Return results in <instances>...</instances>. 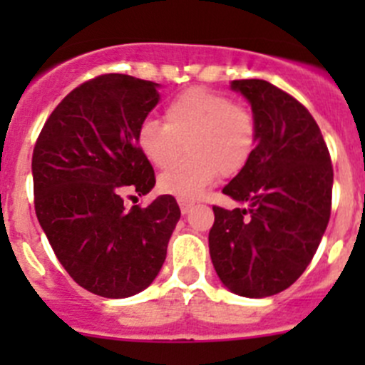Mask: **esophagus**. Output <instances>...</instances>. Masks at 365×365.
I'll return each mask as SVG.
<instances>
[{"label": "esophagus", "mask_w": 365, "mask_h": 365, "mask_svg": "<svg viewBox=\"0 0 365 365\" xmlns=\"http://www.w3.org/2000/svg\"><path fill=\"white\" fill-rule=\"evenodd\" d=\"M178 205H180V210H182V213H187L194 206V201H190V200H178Z\"/></svg>", "instance_id": "esophagus-1"}]
</instances>
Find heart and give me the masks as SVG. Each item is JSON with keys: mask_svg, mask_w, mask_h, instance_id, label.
<instances>
[{"mask_svg": "<svg viewBox=\"0 0 365 365\" xmlns=\"http://www.w3.org/2000/svg\"><path fill=\"white\" fill-rule=\"evenodd\" d=\"M256 120L251 109L206 88L176 95L164 109V125L145 120L138 128V148L155 168H167L186 145L190 157L165 169L162 192L180 200H197L220 173L245 168L256 148Z\"/></svg>", "mask_w": 365, "mask_h": 365, "instance_id": "1", "label": "heart"}]
</instances>
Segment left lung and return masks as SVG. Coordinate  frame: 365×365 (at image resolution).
<instances>
[{
	"mask_svg": "<svg viewBox=\"0 0 365 365\" xmlns=\"http://www.w3.org/2000/svg\"><path fill=\"white\" fill-rule=\"evenodd\" d=\"M256 120L251 160L222 189L245 208L213 206V268L230 292L264 298L284 292L311 263L332 206L334 169L311 113L263 79L231 83Z\"/></svg>",
	"mask_w": 365,
	"mask_h": 365,
	"instance_id": "left-lung-1",
	"label": "left lung"
}]
</instances>
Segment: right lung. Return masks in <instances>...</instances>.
I'll use <instances>...</instances> for the list:
<instances>
[{
  "label": "right lung",
  "instance_id": "1",
  "mask_svg": "<svg viewBox=\"0 0 365 365\" xmlns=\"http://www.w3.org/2000/svg\"><path fill=\"white\" fill-rule=\"evenodd\" d=\"M159 86L125 73L86 81L51 113L33 150L40 226L70 277L98 297L148 288L180 219L168 194L130 210L121 197L125 187L145 196L155 185L138 128L159 104Z\"/></svg>",
  "mask_w": 365,
  "mask_h": 365
}]
</instances>
